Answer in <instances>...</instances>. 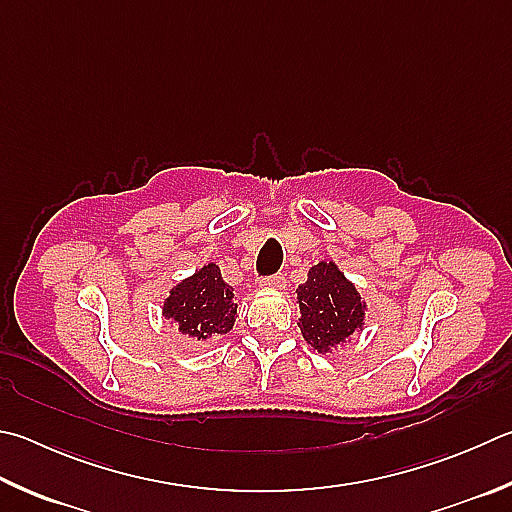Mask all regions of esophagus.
Masks as SVG:
<instances>
[{
    "mask_svg": "<svg viewBox=\"0 0 512 512\" xmlns=\"http://www.w3.org/2000/svg\"><path fill=\"white\" fill-rule=\"evenodd\" d=\"M262 284H264L266 288H284V275H282V273L268 275V277H264Z\"/></svg>",
    "mask_w": 512,
    "mask_h": 512,
    "instance_id": "1",
    "label": "esophagus"
}]
</instances>
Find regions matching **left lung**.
<instances>
[{
    "mask_svg": "<svg viewBox=\"0 0 512 512\" xmlns=\"http://www.w3.org/2000/svg\"><path fill=\"white\" fill-rule=\"evenodd\" d=\"M297 302L302 311V336L318 351H329L349 338L365 318L356 286L345 280L333 262L311 268L306 284L297 286Z\"/></svg>",
    "mask_w": 512,
    "mask_h": 512,
    "instance_id": "obj_1",
    "label": "left lung"
}]
</instances>
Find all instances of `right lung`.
Instances as JSON below:
<instances>
[{
	"label": "right lung",
	"instance_id": "1",
	"mask_svg": "<svg viewBox=\"0 0 512 512\" xmlns=\"http://www.w3.org/2000/svg\"><path fill=\"white\" fill-rule=\"evenodd\" d=\"M163 315L197 340L228 333L237 318L232 288L221 280L217 264L203 266L188 280L172 288Z\"/></svg>",
	"mask_w": 512,
	"mask_h": 512
}]
</instances>
